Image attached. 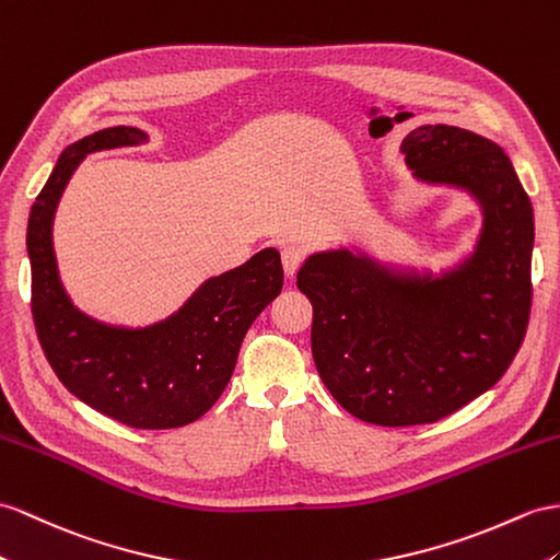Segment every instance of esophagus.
<instances>
[{
	"mask_svg": "<svg viewBox=\"0 0 560 560\" xmlns=\"http://www.w3.org/2000/svg\"><path fill=\"white\" fill-rule=\"evenodd\" d=\"M305 262V253H303V248H298V246H285L283 250H281V265H283V271H285V277H293L295 271L300 269V265Z\"/></svg>",
	"mask_w": 560,
	"mask_h": 560,
	"instance_id": "1",
	"label": "esophagus"
}]
</instances>
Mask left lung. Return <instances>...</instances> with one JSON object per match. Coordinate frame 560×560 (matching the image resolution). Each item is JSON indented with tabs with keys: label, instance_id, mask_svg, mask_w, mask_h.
Wrapping results in <instances>:
<instances>
[{
	"label": "left lung",
	"instance_id": "8db88e82",
	"mask_svg": "<svg viewBox=\"0 0 560 560\" xmlns=\"http://www.w3.org/2000/svg\"><path fill=\"white\" fill-rule=\"evenodd\" d=\"M413 177L468 191L482 232L464 262L433 277L348 248L310 255L298 289L312 303V357L352 417L435 423L504 376L533 303V203L494 141L421 125L402 141Z\"/></svg>",
	"mask_w": 560,
	"mask_h": 560
}]
</instances>
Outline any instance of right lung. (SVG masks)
Returning <instances> with one entry per match:
<instances>
[{"mask_svg": "<svg viewBox=\"0 0 560 560\" xmlns=\"http://www.w3.org/2000/svg\"><path fill=\"white\" fill-rule=\"evenodd\" d=\"M137 127H108L61 153L27 220L33 319L54 374L84 405L125 425L179 428L203 417L234 374L250 324L281 293L277 248L212 277L167 319L122 328L82 314L66 295L51 243L54 212L84 155L147 141Z\"/></svg>", "mask_w": 560, "mask_h": 560, "instance_id": "add662e5", "label": "right lung"}]
</instances>
